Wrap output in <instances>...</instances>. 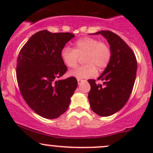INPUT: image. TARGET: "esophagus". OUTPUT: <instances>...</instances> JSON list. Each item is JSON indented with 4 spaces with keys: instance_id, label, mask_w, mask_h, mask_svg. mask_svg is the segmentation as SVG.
I'll list each match as a JSON object with an SVG mask.
<instances>
[{
    "instance_id": "obj_1",
    "label": "esophagus",
    "mask_w": 153,
    "mask_h": 153,
    "mask_svg": "<svg viewBox=\"0 0 153 153\" xmlns=\"http://www.w3.org/2000/svg\"><path fill=\"white\" fill-rule=\"evenodd\" d=\"M77 80H78V84H80L82 81H83V80H82V79H80V78L77 79Z\"/></svg>"
}]
</instances>
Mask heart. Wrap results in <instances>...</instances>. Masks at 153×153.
<instances>
[{
    "label": "heart",
    "mask_w": 153,
    "mask_h": 153,
    "mask_svg": "<svg viewBox=\"0 0 153 153\" xmlns=\"http://www.w3.org/2000/svg\"><path fill=\"white\" fill-rule=\"evenodd\" d=\"M84 57V65L80 66L70 72V75L78 78H88L94 77L99 71L105 69L111 59L112 52L108 44L100 42L93 37H84L75 43L74 49L63 47L61 57L68 68H75L80 57Z\"/></svg>",
    "instance_id": "b5f03b06"
}]
</instances>
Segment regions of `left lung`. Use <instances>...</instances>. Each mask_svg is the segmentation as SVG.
Listing matches in <instances>:
<instances>
[{"mask_svg":"<svg viewBox=\"0 0 153 153\" xmlns=\"http://www.w3.org/2000/svg\"><path fill=\"white\" fill-rule=\"evenodd\" d=\"M110 45L111 59L103 73L96 80H88L91 91L88 100L93 111L101 117H108L122 108L127 102L135 82L137 62L131 49L120 36L111 31H101Z\"/></svg>","mask_w":153,"mask_h":153,"instance_id":"8db88e82","label":"left lung"}]
</instances>
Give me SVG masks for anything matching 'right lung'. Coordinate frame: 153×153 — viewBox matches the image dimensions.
<instances>
[{
	"label": "right lung",
	"mask_w": 153,
	"mask_h": 153,
	"mask_svg": "<svg viewBox=\"0 0 153 153\" xmlns=\"http://www.w3.org/2000/svg\"><path fill=\"white\" fill-rule=\"evenodd\" d=\"M74 36L70 32L38 31L19 53L16 73L21 94L44 118L56 119L65 113L78 86L75 77L57 80L68 71L61 51Z\"/></svg>",
	"instance_id": "1"
}]
</instances>
